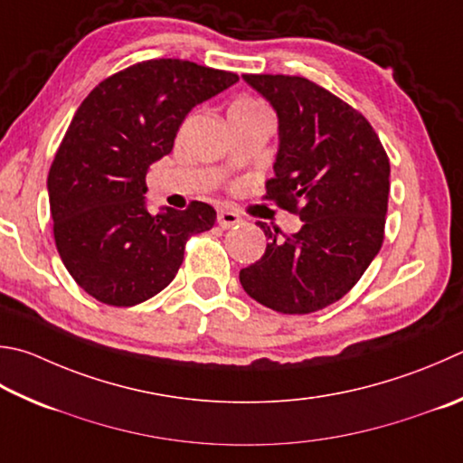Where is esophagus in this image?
<instances>
[{"instance_id": "34e87169", "label": "esophagus", "mask_w": 463, "mask_h": 463, "mask_svg": "<svg viewBox=\"0 0 463 463\" xmlns=\"http://www.w3.org/2000/svg\"><path fill=\"white\" fill-rule=\"evenodd\" d=\"M241 221H242V218L237 213H232V210H221V213H218V216H216V222H218V226H221V229H231V226L239 224Z\"/></svg>"}]
</instances>
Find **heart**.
Here are the masks:
<instances>
[{"instance_id":"obj_1","label":"heart","mask_w":463,"mask_h":463,"mask_svg":"<svg viewBox=\"0 0 463 463\" xmlns=\"http://www.w3.org/2000/svg\"><path fill=\"white\" fill-rule=\"evenodd\" d=\"M231 109H247V111H267V107L260 103V100L250 99V97H242L239 100H234Z\"/></svg>"}]
</instances>
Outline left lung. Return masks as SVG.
Segmentation results:
<instances>
[{
	"instance_id": "8db88e82",
	"label": "left lung",
	"mask_w": 463,
	"mask_h": 463,
	"mask_svg": "<svg viewBox=\"0 0 463 463\" xmlns=\"http://www.w3.org/2000/svg\"><path fill=\"white\" fill-rule=\"evenodd\" d=\"M279 119L267 200L299 214L296 234L271 231L265 255L241 269L242 289L281 314H312L354 288L384 239L389 156L363 113L304 77L242 74Z\"/></svg>"
}]
</instances>
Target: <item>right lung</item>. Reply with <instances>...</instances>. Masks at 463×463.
<instances>
[{
    "label": "right lung",
    "mask_w": 463,
    "mask_h": 463,
    "mask_svg": "<svg viewBox=\"0 0 463 463\" xmlns=\"http://www.w3.org/2000/svg\"><path fill=\"white\" fill-rule=\"evenodd\" d=\"M239 80L234 72L180 58L125 69L89 92L48 174L54 241L64 267L89 296L129 307L172 283L192 234L210 231L216 210L146 206L149 165L174 147L186 115Z\"/></svg>",
    "instance_id": "right-lung-1"
}]
</instances>
